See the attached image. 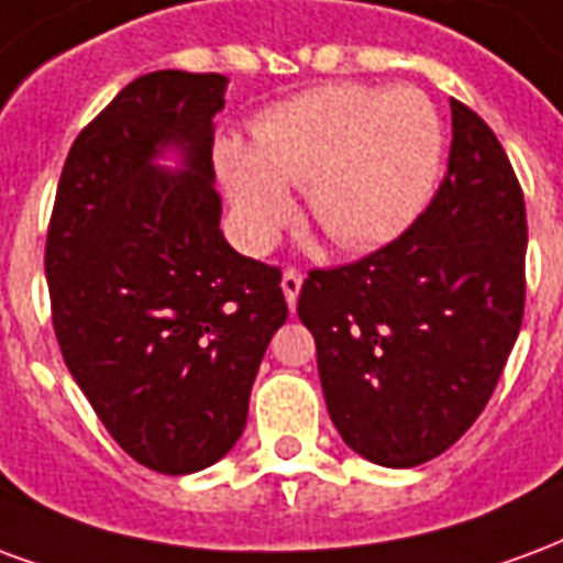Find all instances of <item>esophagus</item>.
Returning a JSON list of instances; mask_svg holds the SVG:
<instances>
[{
  "instance_id": "esophagus-1",
  "label": "esophagus",
  "mask_w": 563,
  "mask_h": 563,
  "mask_svg": "<svg viewBox=\"0 0 563 563\" xmlns=\"http://www.w3.org/2000/svg\"><path fill=\"white\" fill-rule=\"evenodd\" d=\"M299 287H302V276H299L297 269H285V276H282V290H285V299L287 306H290V311L297 309Z\"/></svg>"
}]
</instances>
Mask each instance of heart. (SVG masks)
I'll list each match as a JSON object with an SVG mask.
<instances>
[{
    "mask_svg": "<svg viewBox=\"0 0 563 563\" xmlns=\"http://www.w3.org/2000/svg\"><path fill=\"white\" fill-rule=\"evenodd\" d=\"M444 134L417 89L330 84L278 104L254 125V146L216 152L242 249L261 254L294 212L287 186L342 252H372L422 212L441 170Z\"/></svg>",
    "mask_w": 563,
    "mask_h": 563,
    "instance_id": "1",
    "label": "heart"
}]
</instances>
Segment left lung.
Listing matches in <instances>:
<instances>
[{
  "instance_id": "obj_1",
  "label": "left lung",
  "mask_w": 563,
  "mask_h": 563,
  "mask_svg": "<svg viewBox=\"0 0 563 563\" xmlns=\"http://www.w3.org/2000/svg\"><path fill=\"white\" fill-rule=\"evenodd\" d=\"M446 176L399 240L311 269L297 314L314 335L332 426L354 453L413 467L474 426L525 314V197L495 131L462 101Z\"/></svg>"
}]
</instances>
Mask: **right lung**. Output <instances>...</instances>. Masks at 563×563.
<instances>
[{
  "label": "right lung",
  "instance_id": "obj_1",
  "mask_svg": "<svg viewBox=\"0 0 563 563\" xmlns=\"http://www.w3.org/2000/svg\"><path fill=\"white\" fill-rule=\"evenodd\" d=\"M221 74L131 80L65 158L44 269L77 387L125 453L195 474L240 441L266 344L287 321L282 269L221 233L212 117ZM180 150V170L154 158Z\"/></svg>",
  "mask_w": 563,
  "mask_h": 563
}]
</instances>
